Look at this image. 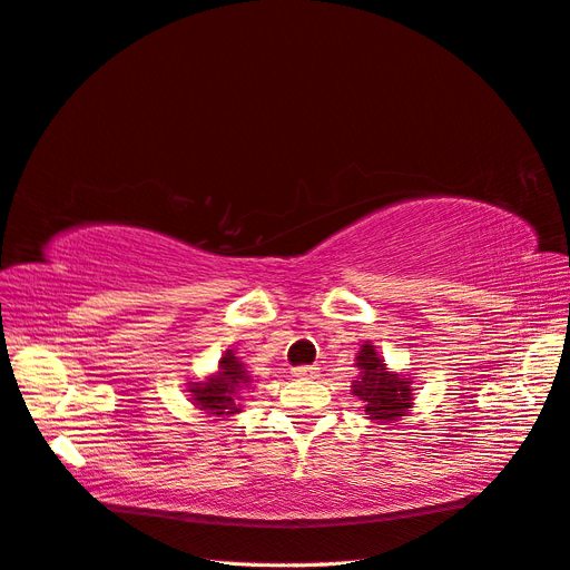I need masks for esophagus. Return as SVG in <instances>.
<instances>
[{"mask_svg": "<svg viewBox=\"0 0 570 570\" xmlns=\"http://www.w3.org/2000/svg\"><path fill=\"white\" fill-rule=\"evenodd\" d=\"M291 375L298 377V380L315 377V375H317V367H315V365H301V367H294V370H291Z\"/></svg>", "mask_w": 570, "mask_h": 570, "instance_id": "1", "label": "esophagus"}]
</instances>
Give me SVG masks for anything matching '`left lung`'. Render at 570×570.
I'll use <instances>...</instances> for the list:
<instances>
[{
	"instance_id": "obj_1",
	"label": "left lung",
	"mask_w": 570,
	"mask_h": 570,
	"mask_svg": "<svg viewBox=\"0 0 570 570\" xmlns=\"http://www.w3.org/2000/svg\"><path fill=\"white\" fill-rule=\"evenodd\" d=\"M355 367L361 375L353 377L351 392L363 401L367 420L392 422L401 420L413 409V382L386 367L377 348L365 341L355 355Z\"/></svg>"
}]
</instances>
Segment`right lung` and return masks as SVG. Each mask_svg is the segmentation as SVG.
Instances as JSON below:
<instances>
[{
	"label": "right lung",
	"instance_id": "obj_1",
	"mask_svg": "<svg viewBox=\"0 0 570 570\" xmlns=\"http://www.w3.org/2000/svg\"><path fill=\"white\" fill-rule=\"evenodd\" d=\"M250 375L246 365H243L234 351H226L219 361V370L205 382H190V401L198 405L200 411L213 417H229L240 413L238 394L250 384Z\"/></svg>",
	"mask_w": 570,
	"mask_h": 570
}]
</instances>
